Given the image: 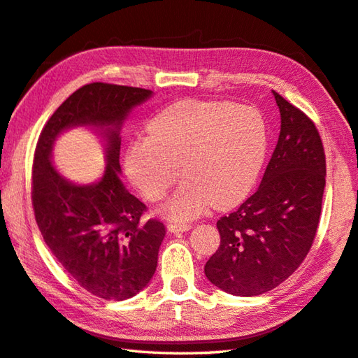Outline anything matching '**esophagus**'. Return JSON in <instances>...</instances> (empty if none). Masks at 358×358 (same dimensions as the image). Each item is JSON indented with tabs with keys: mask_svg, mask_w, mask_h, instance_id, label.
<instances>
[{
	"mask_svg": "<svg viewBox=\"0 0 358 358\" xmlns=\"http://www.w3.org/2000/svg\"><path fill=\"white\" fill-rule=\"evenodd\" d=\"M167 229H169L171 233H183V231L191 229V223H186V222H169V223H167Z\"/></svg>",
	"mask_w": 358,
	"mask_h": 358,
	"instance_id": "obj_1",
	"label": "esophagus"
}]
</instances>
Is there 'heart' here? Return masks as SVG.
Wrapping results in <instances>:
<instances>
[{
    "label": "heart",
    "instance_id": "b5f03b06",
    "mask_svg": "<svg viewBox=\"0 0 358 358\" xmlns=\"http://www.w3.org/2000/svg\"><path fill=\"white\" fill-rule=\"evenodd\" d=\"M268 129L250 105L186 99L152 119L147 138L125 153L130 180L150 201L163 200L181 175L187 180L166 205L186 220L208 206L227 209L247 197L267 157Z\"/></svg>",
    "mask_w": 358,
    "mask_h": 358
}]
</instances>
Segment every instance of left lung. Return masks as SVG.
<instances>
[{
    "label": "left lung",
    "mask_w": 358,
    "mask_h": 358,
    "mask_svg": "<svg viewBox=\"0 0 358 358\" xmlns=\"http://www.w3.org/2000/svg\"><path fill=\"white\" fill-rule=\"evenodd\" d=\"M281 133L257 191L217 222L220 247L205 275L223 292L256 296L296 271L312 248L326 186V155L317 125L273 91Z\"/></svg>",
    "instance_id": "1"
}]
</instances>
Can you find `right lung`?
Wrapping results in <instances>:
<instances>
[{"label": "right lung", "mask_w": 358, "mask_h": 358, "mask_svg": "<svg viewBox=\"0 0 358 358\" xmlns=\"http://www.w3.org/2000/svg\"><path fill=\"white\" fill-rule=\"evenodd\" d=\"M150 90L93 82L68 97L41 130L32 164V208L38 229L65 271L82 289L102 299L135 296L157 270L166 228L143 220L147 206L121 180L117 130ZM108 127L109 164L99 184L77 187L50 164L58 133L73 124Z\"/></svg>", "instance_id": "1"}]
</instances>
